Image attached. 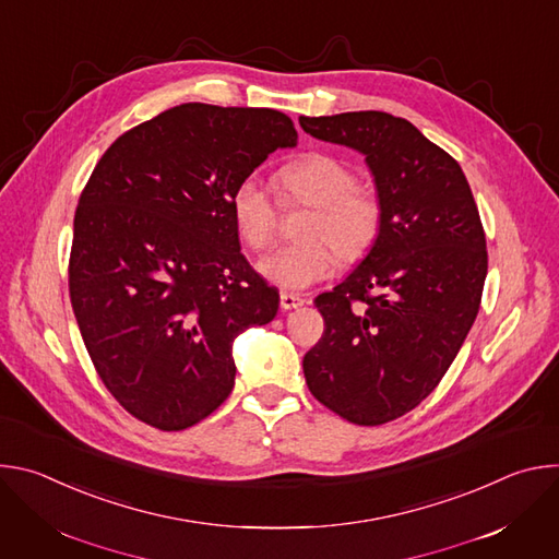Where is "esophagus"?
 Instances as JSON below:
<instances>
[{"label":"esophagus","mask_w":559,"mask_h":559,"mask_svg":"<svg viewBox=\"0 0 559 559\" xmlns=\"http://www.w3.org/2000/svg\"><path fill=\"white\" fill-rule=\"evenodd\" d=\"M300 305H305V298H302V296H298V294H287V292L281 294V309L289 311V309H296V307H300Z\"/></svg>","instance_id":"obj_1"}]
</instances>
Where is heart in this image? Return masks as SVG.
<instances>
[{
    "instance_id": "obj_1",
    "label": "heart",
    "mask_w": 559,
    "mask_h": 559,
    "mask_svg": "<svg viewBox=\"0 0 559 559\" xmlns=\"http://www.w3.org/2000/svg\"><path fill=\"white\" fill-rule=\"evenodd\" d=\"M278 188L289 205H307L300 236L305 241L281 246L265 254L259 274L289 292H300L330 278L345 261L360 259L382 227V203L369 188L354 186V173L330 154H305L278 170ZM229 216L241 241L252 250L270 246L276 225V203L263 181L243 177L229 194Z\"/></svg>"
}]
</instances>
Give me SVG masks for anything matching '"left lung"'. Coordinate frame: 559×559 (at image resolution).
I'll list each match as a JSON object with an SVG mask.
<instances>
[{
	"label": "left lung",
	"instance_id": "left-lung-1",
	"mask_svg": "<svg viewBox=\"0 0 559 559\" xmlns=\"http://www.w3.org/2000/svg\"><path fill=\"white\" fill-rule=\"evenodd\" d=\"M300 128L365 156L382 203L367 257L313 302L325 334L302 358L318 403L354 425L418 407L480 309L487 238L455 158L414 123L378 110L300 117Z\"/></svg>",
	"mask_w": 559,
	"mask_h": 559
}]
</instances>
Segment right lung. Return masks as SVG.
<instances>
[{"mask_svg": "<svg viewBox=\"0 0 559 559\" xmlns=\"http://www.w3.org/2000/svg\"><path fill=\"white\" fill-rule=\"evenodd\" d=\"M296 141L278 110L181 104L99 158L74 214L70 302L99 378L141 423L181 431L210 416L234 386L236 336L276 316L229 194Z\"/></svg>", "mask_w": 559, "mask_h": 559, "instance_id": "1", "label": "right lung"}]
</instances>
